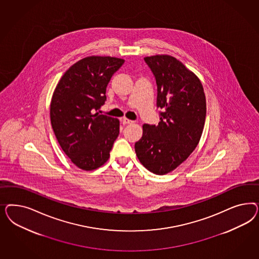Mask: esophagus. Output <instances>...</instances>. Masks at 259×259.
<instances>
[{"label":"esophagus","mask_w":259,"mask_h":259,"mask_svg":"<svg viewBox=\"0 0 259 259\" xmlns=\"http://www.w3.org/2000/svg\"><path fill=\"white\" fill-rule=\"evenodd\" d=\"M121 121H122V123H123V125H126V124H131V123H133V120H131V119H128V118H123L121 119Z\"/></svg>","instance_id":"34e87169"}]
</instances>
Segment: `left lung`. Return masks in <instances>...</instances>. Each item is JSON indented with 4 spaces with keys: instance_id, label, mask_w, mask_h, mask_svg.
Segmentation results:
<instances>
[{
    "instance_id": "left-lung-1",
    "label": "left lung",
    "mask_w": 259,
    "mask_h": 259,
    "mask_svg": "<svg viewBox=\"0 0 259 259\" xmlns=\"http://www.w3.org/2000/svg\"><path fill=\"white\" fill-rule=\"evenodd\" d=\"M157 85V125L143 124L135 143L137 157L150 172H172L196 149L203 132L206 98L196 74L169 55L144 58Z\"/></svg>"
}]
</instances>
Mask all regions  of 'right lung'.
I'll return each instance as SVG.
<instances>
[{"mask_svg": "<svg viewBox=\"0 0 259 259\" xmlns=\"http://www.w3.org/2000/svg\"><path fill=\"white\" fill-rule=\"evenodd\" d=\"M124 60L91 56L74 63L58 82L50 103V119L59 144L81 170L104 164L119 134V120L100 115L106 87Z\"/></svg>", "mask_w": 259, "mask_h": 259, "instance_id": "right-lung-1", "label": "right lung"}]
</instances>
